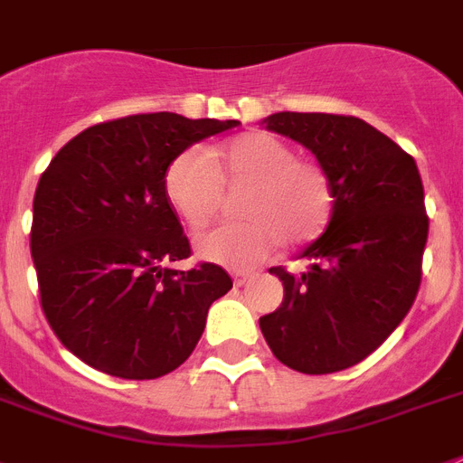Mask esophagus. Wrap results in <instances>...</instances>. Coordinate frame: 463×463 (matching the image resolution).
I'll return each instance as SVG.
<instances>
[{
  "label": "esophagus",
  "instance_id": "esophagus-1",
  "mask_svg": "<svg viewBox=\"0 0 463 463\" xmlns=\"http://www.w3.org/2000/svg\"><path fill=\"white\" fill-rule=\"evenodd\" d=\"M250 279H253V274H250V272H234V284L236 286H246Z\"/></svg>",
  "mask_w": 463,
  "mask_h": 463
}]
</instances>
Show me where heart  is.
<instances>
[{
  "label": "heart",
  "instance_id": "obj_1",
  "mask_svg": "<svg viewBox=\"0 0 463 463\" xmlns=\"http://www.w3.org/2000/svg\"><path fill=\"white\" fill-rule=\"evenodd\" d=\"M222 182L250 184L243 222H224L196 236V253L229 269H250L286 243H303L324 227L334 203L331 179L315 160L296 158L286 141L248 132L215 148H186L165 172V194L189 227L215 215Z\"/></svg>",
  "mask_w": 463,
  "mask_h": 463
}]
</instances>
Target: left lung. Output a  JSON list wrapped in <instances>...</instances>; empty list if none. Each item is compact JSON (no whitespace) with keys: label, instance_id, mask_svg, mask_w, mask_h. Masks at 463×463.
<instances>
[{"label":"left lung","instance_id":"left-lung-1","mask_svg":"<svg viewBox=\"0 0 463 463\" xmlns=\"http://www.w3.org/2000/svg\"><path fill=\"white\" fill-rule=\"evenodd\" d=\"M262 122L315 154L334 205L324 234L298 253L307 269H269L284 284V303L260 317V331L296 372H343L395 331L421 284L429 217L419 167L360 118L284 110Z\"/></svg>","mask_w":463,"mask_h":463}]
</instances>
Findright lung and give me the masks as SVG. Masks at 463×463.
<instances>
[{
	"instance_id": "obj_1",
	"label": "right lung",
	"mask_w": 463,
	"mask_h": 463,
	"mask_svg": "<svg viewBox=\"0 0 463 463\" xmlns=\"http://www.w3.org/2000/svg\"><path fill=\"white\" fill-rule=\"evenodd\" d=\"M239 125L144 113L87 128L53 156L34 191L30 253L49 326L80 360L129 381L189 360L232 279L213 262L165 267L191 253L165 172Z\"/></svg>"
}]
</instances>
